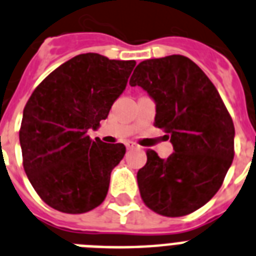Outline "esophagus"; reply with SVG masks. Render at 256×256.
<instances>
[{
  "mask_svg": "<svg viewBox=\"0 0 256 256\" xmlns=\"http://www.w3.org/2000/svg\"><path fill=\"white\" fill-rule=\"evenodd\" d=\"M126 147H128V150H132V148H135V147H136V144H135L134 142H126Z\"/></svg>",
  "mask_w": 256,
  "mask_h": 256,
  "instance_id": "1",
  "label": "esophagus"
}]
</instances>
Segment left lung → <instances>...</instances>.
I'll return each mask as SVG.
<instances>
[{"mask_svg": "<svg viewBox=\"0 0 256 256\" xmlns=\"http://www.w3.org/2000/svg\"><path fill=\"white\" fill-rule=\"evenodd\" d=\"M130 85L152 97L154 124L170 134L175 150L167 159L147 150L146 166L136 174L143 202L166 217L190 214L218 192L232 163L236 130L229 112L213 82L186 56L144 60Z\"/></svg>", "mask_w": 256, "mask_h": 256, "instance_id": "left-lung-1", "label": "left lung"}]
</instances>
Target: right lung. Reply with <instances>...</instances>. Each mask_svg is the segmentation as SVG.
I'll use <instances>...</instances> for the list:
<instances>
[{
    "label": "right lung",
    "instance_id": "1",
    "mask_svg": "<svg viewBox=\"0 0 256 256\" xmlns=\"http://www.w3.org/2000/svg\"><path fill=\"white\" fill-rule=\"evenodd\" d=\"M134 67V60L81 54L52 70L27 101L20 130L24 172L56 210L81 214L105 200L126 147L93 140L88 130L108 117Z\"/></svg>",
    "mask_w": 256,
    "mask_h": 256
}]
</instances>
